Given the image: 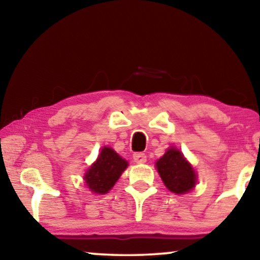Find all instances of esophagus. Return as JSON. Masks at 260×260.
<instances>
[{
	"label": "esophagus",
	"instance_id": "1",
	"mask_svg": "<svg viewBox=\"0 0 260 260\" xmlns=\"http://www.w3.org/2000/svg\"><path fill=\"white\" fill-rule=\"evenodd\" d=\"M134 161L136 163H145V161H147V155L144 152H135Z\"/></svg>",
	"mask_w": 260,
	"mask_h": 260
}]
</instances>
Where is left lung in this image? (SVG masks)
I'll return each mask as SVG.
<instances>
[{
  "label": "left lung",
  "mask_w": 260,
  "mask_h": 260,
  "mask_svg": "<svg viewBox=\"0 0 260 260\" xmlns=\"http://www.w3.org/2000/svg\"><path fill=\"white\" fill-rule=\"evenodd\" d=\"M156 168L166 187L175 194L187 193L193 189L197 183L194 169L184 159L182 154L174 148H170L156 162Z\"/></svg>",
  "instance_id": "1"
}]
</instances>
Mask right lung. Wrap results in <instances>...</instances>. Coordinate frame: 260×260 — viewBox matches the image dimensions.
<instances>
[{
    "label": "right lung",
    "mask_w": 260,
    "mask_h": 260,
    "mask_svg": "<svg viewBox=\"0 0 260 260\" xmlns=\"http://www.w3.org/2000/svg\"><path fill=\"white\" fill-rule=\"evenodd\" d=\"M126 167L127 162L120 157L115 150H112L111 148H104L97 162L88 169L85 175L87 187L93 193H108Z\"/></svg>",
    "instance_id": "add662e5"
}]
</instances>
